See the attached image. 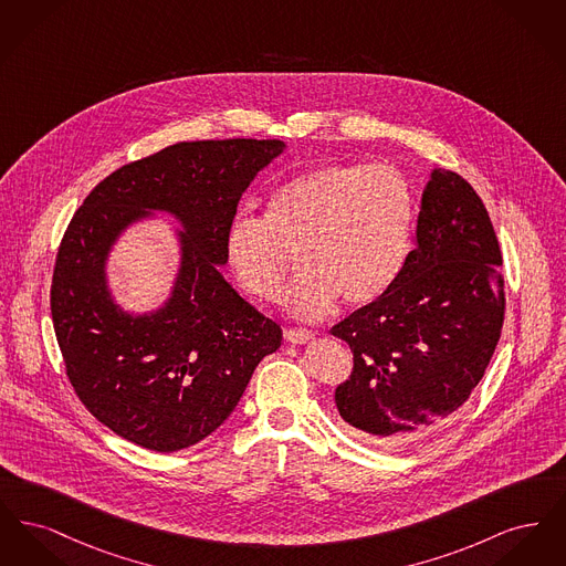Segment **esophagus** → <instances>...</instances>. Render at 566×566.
<instances>
[{
  "mask_svg": "<svg viewBox=\"0 0 566 566\" xmlns=\"http://www.w3.org/2000/svg\"><path fill=\"white\" fill-rule=\"evenodd\" d=\"M284 335H286V339H289V342H293V344H305V342H310V339L314 337V333H312L310 328H303V326L286 328V331H284Z\"/></svg>",
  "mask_w": 566,
  "mask_h": 566,
  "instance_id": "obj_1",
  "label": "esophagus"
}]
</instances>
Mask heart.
I'll use <instances>...</instances> for the list:
<instances>
[{"label":"heart","mask_w":566,"mask_h":566,"mask_svg":"<svg viewBox=\"0 0 566 566\" xmlns=\"http://www.w3.org/2000/svg\"><path fill=\"white\" fill-rule=\"evenodd\" d=\"M413 220V195L399 169L328 163L273 190L265 216H235L224 256L245 295L275 301L298 250L305 268L284 301L296 316L321 318L339 298L360 307L395 286Z\"/></svg>","instance_id":"b5f03b06"}]
</instances>
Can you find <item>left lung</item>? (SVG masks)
I'll list each match as a JSON object with an SVG mask.
<instances>
[{
  "label": "left lung",
  "mask_w": 566,
  "mask_h": 566,
  "mask_svg": "<svg viewBox=\"0 0 566 566\" xmlns=\"http://www.w3.org/2000/svg\"><path fill=\"white\" fill-rule=\"evenodd\" d=\"M395 286L335 324L354 354L339 416L379 448L446 424L484 377L505 318L503 256L484 201L454 171L432 169Z\"/></svg>",
  "instance_id": "left-lung-1"
}]
</instances>
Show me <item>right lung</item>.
Masks as SVG:
<instances>
[{"instance_id": "1", "label": "right lung", "mask_w": 566, "mask_h": 566, "mask_svg": "<svg viewBox=\"0 0 566 566\" xmlns=\"http://www.w3.org/2000/svg\"><path fill=\"white\" fill-rule=\"evenodd\" d=\"M282 150L280 139L180 142L109 174L70 220L54 261V335L82 405L123 439L155 452L195 446L280 348L282 328L218 268L243 190ZM146 209L186 224L184 261L163 310L132 317L108 296L105 259Z\"/></svg>"}]
</instances>
